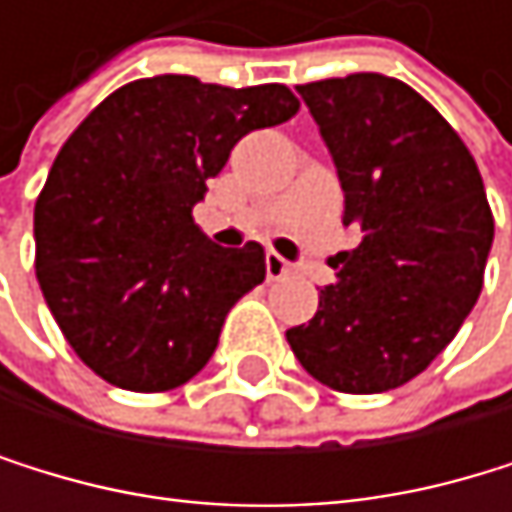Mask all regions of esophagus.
Masks as SVG:
<instances>
[{
	"label": "esophagus",
	"mask_w": 512,
	"mask_h": 512,
	"mask_svg": "<svg viewBox=\"0 0 512 512\" xmlns=\"http://www.w3.org/2000/svg\"><path fill=\"white\" fill-rule=\"evenodd\" d=\"M285 276H291V264L282 258V254L267 251V279H270V282H279V279H285Z\"/></svg>",
	"instance_id": "obj_1"
}]
</instances>
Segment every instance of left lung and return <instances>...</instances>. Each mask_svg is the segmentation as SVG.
Wrapping results in <instances>:
<instances>
[{
  "label": "left lung",
  "instance_id": "8db88e82",
  "mask_svg": "<svg viewBox=\"0 0 512 512\" xmlns=\"http://www.w3.org/2000/svg\"><path fill=\"white\" fill-rule=\"evenodd\" d=\"M298 91L362 239L334 254L316 316L285 338L319 384L384 393L418 378L470 316L495 218L467 144L415 88L353 73Z\"/></svg>",
  "mask_w": 512,
  "mask_h": 512
}]
</instances>
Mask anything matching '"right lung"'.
<instances>
[{
	"label": "right lung",
	"instance_id": "right-lung-1",
	"mask_svg": "<svg viewBox=\"0 0 512 512\" xmlns=\"http://www.w3.org/2000/svg\"><path fill=\"white\" fill-rule=\"evenodd\" d=\"M301 110L285 85L134 79L67 137L36 199V279L73 353L113 387L165 393L205 368L264 248H221L193 205L239 137Z\"/></svg>",
	"mask_w": 512,
	"mask_h": 512
}]
</instances>
